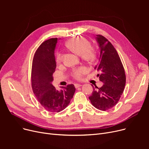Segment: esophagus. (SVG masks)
<instances>
[{
  "label": "esophagus",
  "instance_id": "34e87169",
  "mask_svg": "<svg viewBox=\"0 0 149 149\" xmlns=\"http://www.w3.org/2000/svg\"><path fill=\"white\" fill-rule=\"evenodd\" d=\"M74 86H75V88H79V87H81L82 85L81 84H75Z\"/></svg>",
  "mask_w": 149,
  "mask_h": 149
}]
</instances>
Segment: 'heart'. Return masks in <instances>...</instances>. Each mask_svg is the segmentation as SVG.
<instances>
[{"instance_id":"obj_1","label":"heart","mask_w":149,"mask_h":149,"mask_svg":"<svg viewBox=\"0 0 149 149\" xmlns=\"http://www.w3.org/2000/svg\"><path fill=\"white\" fill-rule=\"evenodd\" d=\"M66 46L78 56H81L82 58L85 60L92 61L95 58L96 54L95 51L91 49L92 45L91 42L84 37H78L70 39L66 43ZM63 60V54L60 52L57 53L56 57L57 63H61ZM85 72L86 69L84 68H80L74 70L73 75L75 79H79Z\"/></svg>"}]
</instances>
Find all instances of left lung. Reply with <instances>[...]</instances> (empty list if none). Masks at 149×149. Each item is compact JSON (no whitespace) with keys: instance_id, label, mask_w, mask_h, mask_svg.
Wrapping results in <instances>:
<instances>
[{"instance_id":"8db88e82","label":"left lung","mask_w":149,"mask_h":149,"mask_svg":"<svg viewBox=\"0 0 149 149\" xmlns=\"http://www.w3.org/2000/svg\"><path fill=\"white\" fill-rule=\"evenodd\" d=\"M95 39L100 55L94 69L100 72L97 77L104 84L100 88L92 85L93 91L89 98L95 108L105 111L118 102L126 84V75L119 55L111 43L101 35H96Z\"/></svg>"}]
</instances>
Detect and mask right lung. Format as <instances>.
<instances>
[{"label": "right lung", "instance_id": "right-lung-1", "mask_svg": "<svg viewBox=\"0 0 149 149\" xmlns=\"http://www.w3.org/2000/svg\"><path fill=\"white\" fill-rule=\"evenodd\" d=\"M57 38L43 42L37 49L33 60L31 83L38 102L51 112H59L69 105L73 98L75 88L74 84L61 87L57 90L52 84L53 74L57 67L55 49Z\"/></svg>", "mask_w": 149, "mask_h": 149}]
</instances>
